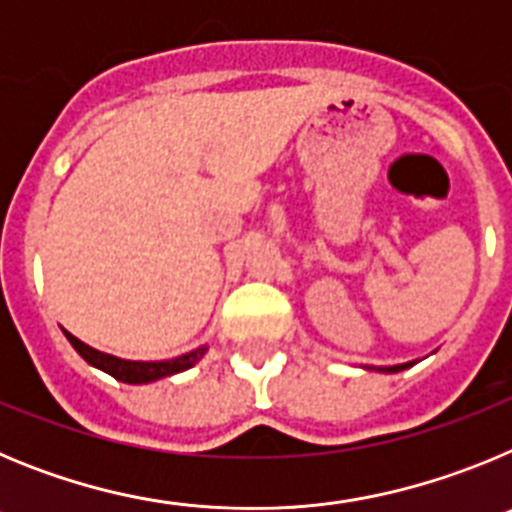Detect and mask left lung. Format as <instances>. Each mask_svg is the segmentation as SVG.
<instances>
[{"label":"left lung","instance_id":"obj_1","mask_svg":"<svg viewBox=\"0 0 512 512\" xmlns=\"http://www.w3.org/2000/svg\"><path fill=\"white\" fill-rule=\"evenodd\" d=\"M408 366H413V361H408V364H397V366H384V369H379V372L395 374V372H402V369H408Z\"/></svg>","mask_w":512,"mask_h":512}]
</instances>
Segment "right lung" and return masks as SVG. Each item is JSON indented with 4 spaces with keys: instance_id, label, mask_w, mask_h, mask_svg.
Returning a JSON list of instances; mask_svg holds the SVG:
<instances>
[{
    "instance_id": "right-lung-1",
    "label": "right lung",
    "mask_w": 512,
    "mask_h": 512,
    "mask_svg": "<svg viewBox=\"0 0 512 512\" xmlns=\"http://www.w3.org/2000/svg\"><path fill=\"white\" fill-rule=\"evenodd\" d=\"M63 333H66L71 346L79 351V356L87 361V364L97 366V369L107 372L110 377H115L117 382H125V384H148V382H156V379H164V377H171V374L184 372V369L197 364L207 351V348L202 346L189 351V354L176 356V359H169V361H128V359H117V356L112 354H102V351H97V348L87 346L84 341L71 336L69 330H63Z\"/></svg>"
}]
</instances>
